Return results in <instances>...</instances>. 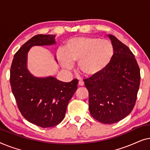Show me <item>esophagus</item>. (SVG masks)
<instances>
[{
    "mask_svg": "<svg viewBox=\"0 0 150 150\" xmlns=\"http://www.w3.org/2000/svg\"><path fill=\"white\" fill-rule=\"evenodd\" d=\"M84 85H85V83H84V82L83 81H79V86H83Z\"/></svg>",
    "mask_w": 150,
    "mask_h": 150,
    "instance_id": "34e87169",
    "label": "esophagus"
}]
</instances>
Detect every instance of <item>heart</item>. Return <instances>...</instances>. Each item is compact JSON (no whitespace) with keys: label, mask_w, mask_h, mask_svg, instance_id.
<instances>
[{"label":"heart","mask_w":150,"mask_h":150,"mask_svg":"<svg viewBox=\"0 0 150 150\" xmlns=\"http://www.w3.org/2000/svg\"><path fill=\"white\" fill-rule=\"evenodd\" d=\"M114 55L112 43L107 40L91 37H78L67 41L64 50L59 52L63 68L71 69L79 62V69L86 76H95L104 70Z\"/></svg>","instance_id":"obj_1"}]
</instances>
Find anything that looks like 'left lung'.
Returning <instances> with one entry per match:
<instances>
[{"mask_svg":"<svg viewBox=\"0 0 150 150\" xmlns=\"http://www.w3.org/2000/svg\"><path fill=\"white\" fill-rule=\"evenodd\" d=\"M114 55L110 64L98 74L84 80L89 91V110L98 122L111 124L128 116L136 103L140 69L127 46L112 35Z\"/></svg>","mask_w":150,"mask_h":150,"instance_id":"8db88e82","label":"left lung"}]
</instances>
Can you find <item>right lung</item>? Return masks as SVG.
<instances>
[{
	"mask_svg": "<svg viewBox=\"0 0 150 150\" xmlns=\"http://www.w3.org/2000/svg\"><path fill=\"white\" fill-rule=\"evenodd\" d=\"M54 35H38L14 55L10 84L18 109L28 122L42 128L58 125L64 119L67 104L77 89L79 81L63 83L54 77L38 78L26 68L27 52L33 46L54 44Z\"/></svg>",
	"mask_w": 150,
	"mask_h": 150,
	"instance_id": "1",
	"label": "right lung"
}]
</instances>
